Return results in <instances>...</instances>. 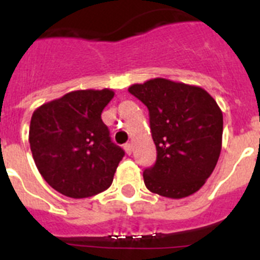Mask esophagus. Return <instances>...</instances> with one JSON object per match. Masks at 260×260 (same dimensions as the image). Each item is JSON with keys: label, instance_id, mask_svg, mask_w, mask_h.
Returning a JSON list of instances; mask_svg holds the SVG:
<instances>
[{"label": "esophagus", "instance_id": "1", "mask_svg": "<svg viewBox=\"0 0 260 260\" xmlns=\"http://www.w3.org/2000/svg\"><path fill=\"white\" fill-rule=\"evenodd\" d=\"M123 148H125V151H126V153H127V155H132L133 153V146L130 143H127V144H125V147H123Z\"/></svg>", "mask_w": 260, "mask_h": 260}]
</instances>
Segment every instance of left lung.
I'll return each instance as SVG.
<instances>
[{"mask_svg": "<svg viewBox=\"0 0 260 260\" xmlns=\"http://www.w3.org/2000/svg\"><path fill=\"white\" fill-rule=\"evenodd\" d=\"M128 92L150 112L157 158L143 172L144 185L165 198L198 191L212 174L222 144V112L202 87L153 78Z\"/></svg>", "mask_w": 260, "mask_h": 260, "instance_id": "obj_1", "label": "left lung"}]
</instances>
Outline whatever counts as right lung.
I'll list each match as a JSON object with an SVG mask.
<instances>
[{
    "instance_id": "add662e5",
    "label": "right lung",
    "mask_w": 260,
    "mask_h": 260,
    "mask_svg": "<svg viewBox=\"0 0 260 260\" xmlns=\"http://www.w3.org/2000/svg\"><path fill=\"white\" fill-rule=\"evenodd\" d=\"M114 91L78 89L40 105L28 141L39 172L69 198H88L112 185L123 152L112 143L102 119Z\"/></svg>"
}]
</instances>
